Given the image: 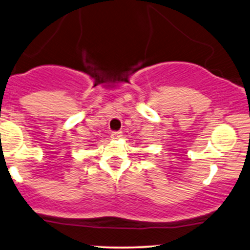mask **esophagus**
Returning a JSON list of instances; mask_svg holds the SVG:
<instances>
[{"mask_svg": "<svg viewBox=\"0 0 250 250\" xmlns=\"http://www.w3.org/2000/svg\"><path fill=\"white\" fill-rule=\"evenodd\" d=\"M123 136L122 131H114V132L111 133V138L112 139H118Z\"/></svg>", "mask_w": 250, "mask_h": 250, "instance_id": "obj_1", "label": "esophagus"}]
</instances>
